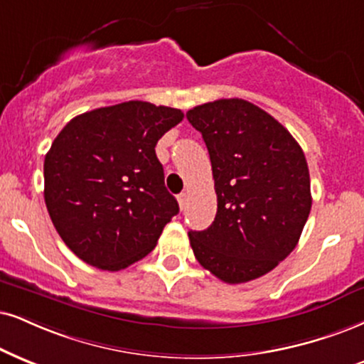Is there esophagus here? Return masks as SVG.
<instances>
[{
    "mask_svg": "<svg viewBox=\"0 0 364 364\" xmlns=\"http://www.w3.org/2000/svg\"><path fill=\"white\" fill-rule=\"evenodd\" d=\"M177 200H178V205H181V209H183V208H186V204H187V196L182 192V194H178Z\"/></svg>",
    "mask_w": 364,
    "mask_h": 364,
    "instance_id": "esophagus-1",
    "label": "esophagus"
}]
</instances>
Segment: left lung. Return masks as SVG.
Listing matches in <instances>:
<instances>
[{
  "label": "left lung",
  "instance_id": "8db88e82",
  "mask_svg": "<svg viewBox=\"0 0 364 364\" xmlns=\"http://www.w3.org/2000/svg\"><path fill=\"white\" fill-rule=\"evenodd\" d=\"M187 119L208 146L218 196L213 224L189 231L196 259L226 284L255 280L289 257L306 226V155L284 124L237 97L196 106Z\"/></svg>",
  "mask_w": 364,
  "mask_h": 364
}]
</instances>
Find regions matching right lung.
I'll list each match as a JSON object with an SVG mask.
<instances>
[{"instance_id":"obj_1","label":"right lung","mask_w":364,"mask_h":364,"mask_svg":"<svg viewBox=\"0 0 364 364\" xmlns=\"http://www.w3.org/2000/svg\"><path fill=\"white\" fill-rule=\"evenodd\" d=\"M182 119L175 107L128 101L75 116L57 134L45 155V204L82 262L118 272L155 248L178 213L155 146Z\"/></svg>"}]
</instances>
